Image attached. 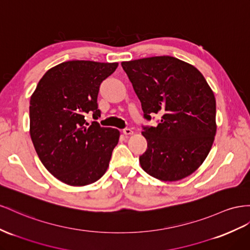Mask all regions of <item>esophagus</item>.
Here are the masks:
<instances>
[{"label":"esophagus","mask_w":250,"mask_h":250,"mask_svg":"<svg viewBox=\"0 0 250 250\" xmlns=\"http://www.w3.org/2000/svg\"><path fill=\"white\" fill-rule=\"evenodd\" d=\"M123 133L125 134V136H129V134H132L133 131L130 129V128H124L123 129Z\"/></svg>","instance_id":"esophagus-1"}]
</instances>
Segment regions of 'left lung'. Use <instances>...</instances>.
I'll use <instances>...</instances> for the list:
<instances>
[{
	"mask_svg": "<svg viewBox=\"0 0 250 250\" xmlns=\"http://www.w3.org/2000/svg\"><path fill=\"white\" fill-rule=\"evenodd\" d=\"M144 119L161 114L157 127L142 126L147 149L140 164L151 177L179 181L199 168L212 146L215 99L194 66L163 56L122 62Z\"/></svg>",
	"mask_w": 250,
	"mask_h": 250,
	"instance_id": "8db88e82",
	"label": "left lung"
}]
</instances>
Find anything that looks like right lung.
I'll list each match as a JSON object with an SVG mask.
<instances>
[{
    "instance_id": "obj_1",
    "label": "right lung",
    "mask_w": 250,
    "mask_h": 250,
    "mask_svg": "<svg viewBox=\"0 0 250 250\" xmlns=\"http://www.w3.org/2000/svg\"><path fill=\"white\" fill-rule=\"evenodd\" d=\"M118 63L68 61L47 71L30 98V137L45 168L71 186L98 181L107 170L118 129L89 125L87 113L98 119L100 85Z\"/></svg>"
}]
</instances>
